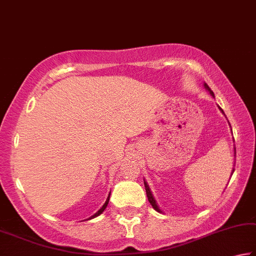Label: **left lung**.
<instances>
[{"instance_id":"8db88e82","label":"left lung","mask_w":256,"mask_h":256,"mask_svg":"<svg viewBox=\"0 0 256 256\" xmlns=\"http://www.w3.org/2000/svg\"><path fill=\"white\" fill-rule=\"evenodd\" d=\"M204 86H205V88H206V90H208V92H210V95L214 97V92H212V90H210V87H208V86H207L206 84H204ZM218 108H220V110H221V112L223 113V110H222L221 108H220V106H218ZM224 116H226V114H224ZM234 150H236V148H234ZM144 186H145V191H146V196H148V202H150V204H151V205H152V207H153V208H154V210H156V212H159V213H160V212H161V210H160V208H159V206H158V205H156V199H154V198H153V194H152V192H151V190H150V188H148V183H146V182H145V180H144Z\"/></svg>"}]
</instances>
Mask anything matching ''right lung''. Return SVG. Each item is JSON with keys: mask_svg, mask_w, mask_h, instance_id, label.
I'll return each instance as SVG.
<instances>
[{"mask_svg": "<svg viewBox=\"0 0 256 256\" xmlns=\"http://www.w3.org/2000/svg\"><path fill=\"white\" fill-rule=\"evenodd\" d=\"M110 194H108V199H106V202H105V204H104V205H103V207H102V208H100V210L97 212V213H95V214H94V215L92 216V218H89V220H92V218H96V216H98V215H100L102 213H103V212L105 210V208H106V207H108V200H110Z\"/></svg>", "mask_w": 256, "mask_h": 256, "instance_id": "right-lung-1", "label": "right lung"}]
</instances>
